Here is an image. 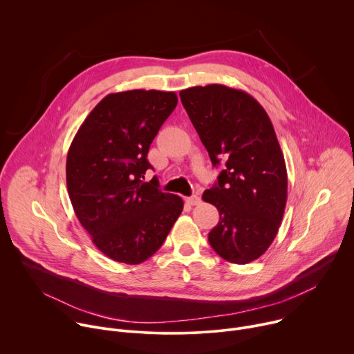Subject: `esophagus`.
<instances>
[{
	"label": "esophagus",
	"instance_id": "obj_1",
	"mask_svg": "<svg viewBox=\"0 0 354 354\" xmlns=\"http://www.w3.org/2000/svg\"><path fill=\"white\" fill-rule=\"evenodd\" d=\"M186 203L190 205V206H197V205L201 203V198L197 194H193V196L186 197Z\"/></svg>",
	"mask_w": 354,
	"mask_h": 354
}]
</instances>
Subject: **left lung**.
<instances>
[{"label": "left lung", "mask_w": 354, "mask_h": 354, "mask_svg": "<svg viewBox=\"0 0 354 354\" xmlns=\"http://www.w3.org/2000/svg\"><path fill=\"white\" fill-rule=\"evenodd\" d=\"M179 95L213 165H223L201 196L220 213L209 242L223 259L249 263L276 238L287 201V169L273 124L241 89L212 84Z\"/></svg>", "instance_id": "1"}]
</instances>
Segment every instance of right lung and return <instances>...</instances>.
Returning a JSON list of instances; mask_svg holds the SVG:
<instances>
[{
	"label": "right lung",
	"mask_w": 354,
	"mask_h": 354,
	"mask_svg": "<svg viewBox=\"0 0 354 354\" xmlns=\"http://www.w3.org/2000/svg\"><path fill=\"white\" fill-rule=\"evenodd\" d=\"M178 105L175 92L133 89L106 95L78 129L67 154L73 209L95 246L115 262L153 257L183 210V200L158 189L151 142Z\"/></svg>",
	"instance_id": "right-lung-1"
}]
</instances>
